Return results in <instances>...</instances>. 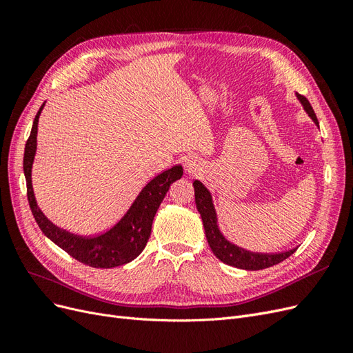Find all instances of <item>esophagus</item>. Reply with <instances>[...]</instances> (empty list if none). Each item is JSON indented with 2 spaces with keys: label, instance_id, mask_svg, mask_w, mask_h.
Segmentation results:
<instances>
[{
  "label": "esophagus",
  "instance_id": "obj_1",
  "mask_svg": "<svg viewBox=\"0 0 353 353\" xmlns=\"http://www.w3.org/2000/svg\"><path fill=\"white\" fill-rule=\"evenodd\" d=\"M184 168H185V172L196 174V172H199V170L201 169V163H200V160L196 159V157H188L185 160Z\"/></svg>",
  "mask_w": 353,
  "mask_h": 353
}]
</instances>
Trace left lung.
<instances>
[{
	"mask_svg": "<svg viewBox=\"0 0 353 353\" xmlns=\"http://www.w3.org/2000/svg\"><path fill=\"white\" fill-rule=\"evenodd\" d=\"M296 97L303 105V109L309 114V117L315 122L316 126H319L311 103H309L306 97H303L301 94H296ZM193 185H194L196 206L201 216L203 227H205L208 243L210 245L213 254H215L216 258L223 263L236 266V268L245 270V271H259L283 262L284 259L288 258V256H292L296 252V249H290L283 253H254L230 243L225 237H223V234L218 227V215H216L215 206H213L210 191L203 185L200 181H194Z\"/></svg>",
	"mask_w": 353,
	"mask_h": 353,
	"instance_id": "left-lung-1",
	"label": "left lung"
}]
</instances>
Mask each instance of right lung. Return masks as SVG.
<instances>
[{
	"instance_id": "obj_1",
	"label": "right lung",
	"mask_w": 353,
	"mask_h": 353,
	"mask_svg": "<svg viewBox=\"0 0 353 353\" xmlns=\"http://www.w3.org/2000/svg\"><path fill=\"white\" fill-rule=\"evenodd\" d=\"M42 109H44V104L41 105V109L35 116L30 135L25 145L23 156L28 200L32 215H34L38 227L52 243H56L60 249L69 253L72 258L92 266V268L108 270L134 261L145 248L148 237L152 234L154 215L160 203L165 199L170 184L183 176V166H172L154 176L150 183H147L122 219L109 231L95 237L77 236V234L56 227L41 212L35 200L34 187H32V165H34L37 153L38 121Z\"/></svg>"
}]
</instances>
